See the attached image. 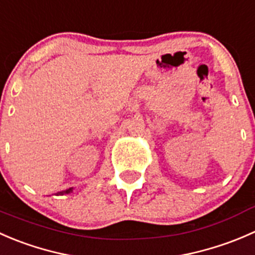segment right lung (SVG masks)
Listing matches in <instances>:
<instances>
[{
  "label": "right lung",
  "mask_w": 255,
  "mask_h": 255,
  "mask_svg": "<svg viewBox=\"0 0 255 255\" xmlns=\"http://www.w3.org/2000/svg\"><path fill=\"white\" fill-rule=\"evenodd\" d=\"M73 191V188H68V190L65 191H60V192H58L57 195H64V193H70Z\"/></svg>",
  "instance_id": "add662e5"
}]
</instances>
